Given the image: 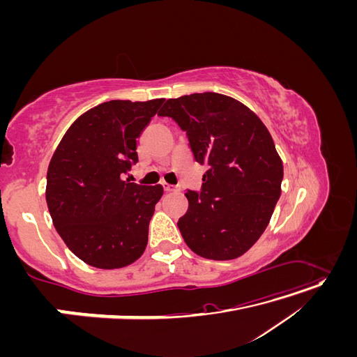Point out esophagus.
<instances>
[{
	"instance_id": "esophagus-1",
	"label": "esophagus",
	"mask_w": 357,
	"mask_h": 357,
	"mask_svg": "<svg viewBox=\"0 0 357 357\" xmlns=\"http://www.w3.org/2000/svg\"><path fill=\"white\" fill-rule=\"evenodd\" d=\"M162 188H164L165 192H177L178 188L177 186H172V185H168V183H162Z\"/></svg>"
}]
</instances>
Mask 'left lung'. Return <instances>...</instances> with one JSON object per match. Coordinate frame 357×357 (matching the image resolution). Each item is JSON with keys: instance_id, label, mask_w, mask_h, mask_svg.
I'll return each mask as SVG.
<instances>
[{"instance_id": "left-lung-1", "label": "left lung", "mask_w": 357, "mask_h": 357, "mask_svg": "<svg viewBox=\"0 0 357 357\" xmlns=\"http://www.w3.org/2000/svg\"><path fill=\"white\" fill-rule=\"evenodd\" d=\"M158 116L186 132L190 152L207 165L199 192L188 190L177 226L192 252L213 261L244 255L264 234L282 193L283 162L250 109L214 92L168 100Z\"/></svg>"}]
</instances>
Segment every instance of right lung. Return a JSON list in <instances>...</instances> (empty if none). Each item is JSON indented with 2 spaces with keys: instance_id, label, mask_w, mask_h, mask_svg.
Here are the masks:
<instances>
[{
  "instance_id": "add662e5",
  "label": "right lung",
  "mask_w": 357,
  "mask_h": 357,
  "mask_svg": "<svg viewBox=\"0 0 357 357\" xmlns=\"http://www.w3.org/2000/svg\"><path fill=\"white\" fill-rule=\"evenodd\" d=\"M164 100H113L82 114L47 169L46 201L70 250L91 266L122 268L143 255L164 189L123 178L138 162L137 138Z\"/></svg>"
}]
</instances>
